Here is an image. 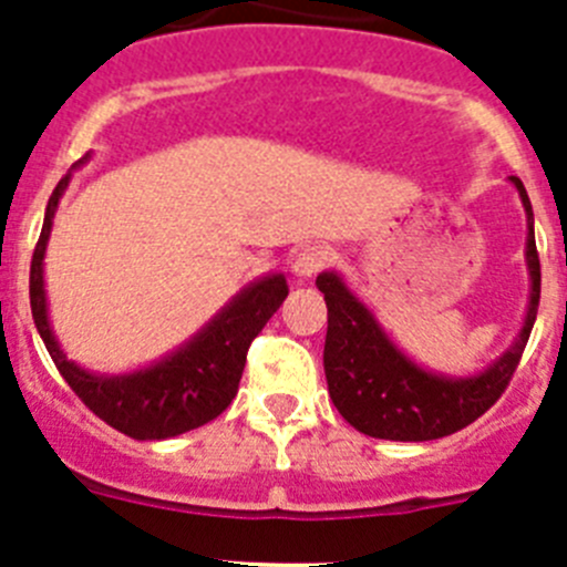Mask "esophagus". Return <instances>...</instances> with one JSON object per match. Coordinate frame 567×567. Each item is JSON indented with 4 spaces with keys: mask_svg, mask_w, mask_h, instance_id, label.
<instances>
[{
    "mask_svg": "<svg viewBox=\"0 0 567 567\" xmlns=\"http://www.w3.org/2000/svg\"><path fill=\"white\" fill-rule=\"evenodd\" d=\"M329 249L320 247V244H309V247H300L298 252L292 255V272L295 278L309 280L320 272V269L327 267L329 260Z\"/></svg>",
    "mask_w": 567,
    "mask_h": 567,
    "instance_id": "1",
    "label": "esophagus"
}]
</instances>
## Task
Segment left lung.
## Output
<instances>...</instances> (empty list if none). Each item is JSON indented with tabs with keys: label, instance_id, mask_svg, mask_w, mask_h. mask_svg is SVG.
<instances>
[{
	"label": "left lung",
	"instance_id": "obj_1",
	"mask_svg": "<svg viewBox=\"0 0 567 567\" xmlns=\"http://www.w3.org/2000/svg\"><path fill=\"white\" fill-rule=\"evenodd\" d=\"M519 193L528 221L525 235V267H528V309L517 338L491 360L483 372L445 374L425 369L400 349L385 332L378 315L346 287L334 269L318 275V289L329 309L323 372L329 398L338 412L358 432L378 440L423 443L454 434L485 414L505 392L517 369L539 307V258L534 240V209L517 175L508 178Z\"/></svg>",
	"mask_w": 567,
	"mask_h": 567
}]
</instances>
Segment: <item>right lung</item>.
Listing matches in <instances>:
<instances>
[{"label":"right lung","instance_id":"right-lung-1","mask_svg":"<svg viewBox=\"0 0 567 567\" xmlns=\"http://www.w3.org/2000/svg\"><path fill=\"white\" fill-rule=\"evenodd\" d=\"M84 162H90V153L79 158L73 169L82 167ZM73 169L50 195L42 235L30 260L33 323L70 389L82 398L90 412L113 425L115 432L133 440H169L193 432L218 417L238 394L249 343L258 338L260 329L267 327V320L278 312L289 295L287 278L284 272H269L249 280L193 338L142 369L122 374L90 372L76 360H70L59 343L50 323L48 289H44V252H48L50 229Z\"/></svg>","mask_w":567,"mask_h":567}]
</instances>
